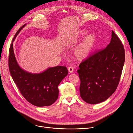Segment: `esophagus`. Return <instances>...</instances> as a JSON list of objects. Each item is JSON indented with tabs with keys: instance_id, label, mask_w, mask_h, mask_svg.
<instances>
[{
	"instance_id": "34e87169",
	"label": "esophagus",
	"mask_w": 133,
	"mask_h": 133,
	"mask_svg": "<svg viewBox=\"0 0 133 133\" xmlns=\"http://www.w3.org/2000/svg\"><path fill=\"white\" fill-rule=\"evenodd\" d=\"M68 71H69V72L70 73H73V71H74V68H73V66H70V67H69V68H68Z\"/></svg>"
}]
</instances>
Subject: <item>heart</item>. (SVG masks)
<instances>
[{"label": "heart", "instance_id": "1", "mask_svg": "<svg viewBox=\"0 0 133 133\" xmlns=\"http://www.w3.org/2000/svg\"><path fill=\"white\" fill-rule=\"evenodd\" d=\"M88 31L83 29L79 31L78 37L83 38L86 36ZM96 42V37L94 34H89L83 39V41L76 46L74 50L75 57L80 60L87 58L93 49Z\"/></svg>", "mask_w": 133, "mask_h": 133}]
</instances>
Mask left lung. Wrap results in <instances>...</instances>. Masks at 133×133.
Wrapping results in <instances>:
<instances>
[{
	"mask_svg": "<svg viewBox=\"0 0 133 133\" xmlns=\"http://www.w3.org/2000/svg\"><path fill=\"white\" fill-rule=\"evenodd\" d=\"M125 62L122 42L112 31L110 43L79 65L80 94L90 104L102 103L114 93L119 84Z\"/></svg>",
	"mask_w": 133,
	"mask_h": 133,
	"instance_id": "8db88e82",
	"label": "left lung"
}]
</instances>
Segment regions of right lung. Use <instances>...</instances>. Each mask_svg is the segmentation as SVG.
Segmentation results:
<instances>
[{
  "label": "right lung",
  "mask_w": 133,
  "mask_h": 133,
  "mask_svg": "<svg viewBox=\"0 0 133 133\" xmlns=\"http://www.w3.org/2000/svg\"><path fill=\"white\" fill-rule=\"evenodd\" d=\"M25 25H24L17 31L10 46V73L22 95L28 102L39 107L49 106L57 100L58 85L68 75V71L65 66L59 65L48 68L41 73L35 74L28 72L20 67L15 57L13 42Z\"/></svg>",
  "instance_id": "1"
}]
</instances>
